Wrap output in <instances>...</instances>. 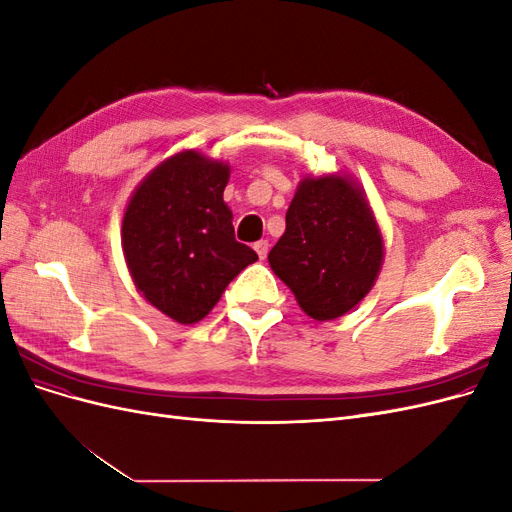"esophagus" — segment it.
Returning a JSON list of instances; mask_svg holds the SVG:
<instances>
[{
	"instance_id": "esophagus-1",
	"label": "esophagus",
	"mask_w": 512,
	"mask_h": 512,
	"mask_svg": "<svg viewBox=\"0 0 512 512\" xmlns=\"http://www.w3.org/2000/svg\"><path fill=\"white\" fill-rule=\"evenodd\" d=\"M254 250H256V254H258L260 260H265L267 254H269V241H265V239L256 241V243H254Z\"/></svg>"
}]
</instances>
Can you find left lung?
Listing matches in <instances>:
<instances>
[{
	"label": "left lung",
	"instance_id": "1",
	"mask_svg": "<svg viewBox=\"0 0 512 512\" xmlns=\"http://www.w3.org/2000/svg\"><path fill=\"white\" fill-rule=\"evenodd\" d=\"M382 258V235L365 192L348 175H322L299 183L269 265L303 312L322 322L365 299Z\"/></svg>",
	"mask_w": 512,
	"mask_h": 512
}]
</instances>
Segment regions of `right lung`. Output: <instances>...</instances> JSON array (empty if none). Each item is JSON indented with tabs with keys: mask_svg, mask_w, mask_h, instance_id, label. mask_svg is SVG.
Segmentation results:
<instances>
[{
	"mask_svg": "<svg viewBox=\"0 0 512 512\" xmlns=\"http://www.w3.org/2000/svg\"><path fill=\"white\" fill-rule=\"evenodd\" d=\"M230 166L194 149L164 160L134 190L121 245L138 292L179 324L203 320L258 254L235 239L224 203Z\"/></svg>",
	"mask_w": 512,
	"mask_h": 512,
	"instance_id": "add662e5",
	"label": "right lung"
}]
</instances>
